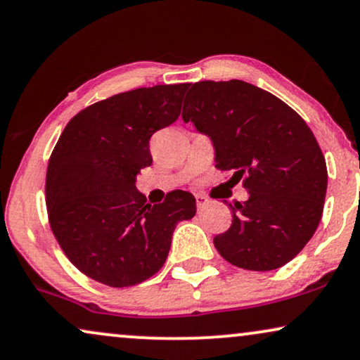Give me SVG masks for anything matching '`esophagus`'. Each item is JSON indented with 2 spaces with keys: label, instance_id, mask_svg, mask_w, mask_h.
I'll use <instances>...</instances> for the list:
<instances>
[{
  "label": "esophagus",
  "instance_id": "obj_1",
  "mask_svg": "<svg viewBox=\"0 0 360 360\" xmlns=\"http://www.w3.org/2000/svg\"><path fill=\"white\" fill-rule=\"evenodd\" d=\"M195 202H198V207L200 209V207H204V205L209 202V199L205 198L204 194H195Z\"/></svg>",
  "mask_w": 360,
  "mask_h": 360
}]
</instances>
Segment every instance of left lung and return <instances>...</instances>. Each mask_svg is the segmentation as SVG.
Segmentation results:
<instances>
[{"instance_id":"obj_1","label":"left lung","mask_w":360,"mask_h":360,"mask_svg":"<svg viewBox=\"0 0 360 360\" xmlns=\"http://www.w3.org/2000/svg\"><path fill=\"white\" fill-rule=\"evenodd\" d=\"M189 87L183 120L210 138L215 167L248 191L245 202L229 204L232 225L214 237L215 248L243 270L286 265L323 215L328 169L313 131L283 100L243 80Z\"/></svg>"}]
</instances>
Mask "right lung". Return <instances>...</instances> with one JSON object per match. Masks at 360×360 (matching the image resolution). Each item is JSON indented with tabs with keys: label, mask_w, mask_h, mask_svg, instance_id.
I'll list each match as a JSON object with an SVG mask.
<instances>
[{
	"label": "right lung",
	"mask_w": 360,
	"mask_h": 360,
	"mask_svg": "<svg viewBox=\"0 0 360 360\" xmlns=\"http://www.w3.org/2000/svg\"><path fill=\"white\" fill-rule=\"evenodd\" d=\"M188 87H143L90 105L67 123L52 151L51 229L74 266L98 283L123 288L155 275L177 222L195 215L191 193L172 191L151 205L135 186L153 162L150 138L176 122Z\"/></svg>",
	"instance_id": "add662e5"
}]
</instances>
